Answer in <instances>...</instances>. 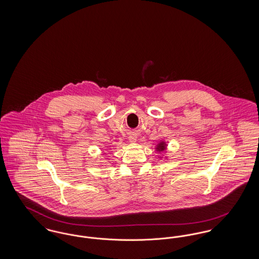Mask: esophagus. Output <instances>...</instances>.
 <instances>
[{
	"label": "esophagus",
	"instance_id": "34e87169",
	"mask_svg": "<svg viewBox=\"0 0 259 259\" xmlns=\"http://www.w3.org/2000/svg\"><path fill=\"white\" fill-rule=\"evenodd\" d=\"M136 141H137V136L134 135V134L129 136V142L130 143H136Z\"/></svg>",
	"mask_w": 259,
	"mask_h": 259
}]
</instances>
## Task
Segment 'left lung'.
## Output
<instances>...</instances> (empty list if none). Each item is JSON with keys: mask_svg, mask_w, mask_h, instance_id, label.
<instances>
[{"mask_svg": "<svg viewBox=\"0 0 259 259\" xmlns=\"http://www.w3.org/2000/svg\"><path fill=\"white\" fill-rule=\"evenodd\" d=\"M166 149V143L165 142H160L157 146H156V150L157 151H164Z\"/></svg>", "mask_w": 259, "mask_h": 259, "instance_id": "obj_1", "label": "left lung"}]
</instances>
